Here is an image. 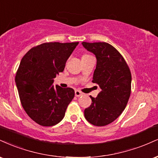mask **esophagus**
<instances>
[{
  "label": "esophagus",
  "mask_w": 158,
  "mask_h": 158,
  "mask_svg": "<svg viewBox=\"0 0 158 158\" xmlns=\"http://www.w3.org/2000/svg\"><path fill=\"white\" fill-rule=\"evenodd\" d=\"M75 96H77V97H79V96H82V93H81L80 91H79V90H76L75 91Z\"/></svg>",
  "instance_id": "esophagus-1"
}]
</instances>
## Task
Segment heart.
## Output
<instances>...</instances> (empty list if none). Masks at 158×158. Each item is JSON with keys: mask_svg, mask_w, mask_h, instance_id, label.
<instances>
[{"mask_svg": "<svg viewBox=\"0 0 158 158\" xmlns=\"http://www.w3.org/2000/svg\"><path fill=\"white\" fill-rule=\"evenodd\" d=\"M90 56V55H88V54H83L82 56H81V58L85 57V56Z\"/></svg>", "mask_w": 158, "mask_h": 158, "instance_id": "1", "label": "heart"}]
</instances>
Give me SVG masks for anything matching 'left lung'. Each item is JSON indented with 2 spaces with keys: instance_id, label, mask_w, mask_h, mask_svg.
Returning <instances> with one entry per match:
<instances>
[{
  "instance_id": "1",
  "label": "left lung",
  "mask_w": 158,
  "mask_h": 158,
  "mask_svg": "<svg viewBox=\"0 0 158 158\" xmlns=\"http://www.w3.org/2000/svg\"><path fill=\"white\" fill-rule=\"evenodd\" d=\"M81 44L96 55L97 64L92 82L101 89L97 97L90 96L92 103L85 110V117L94 126H106L126 107L131 94L130 69L122 55L109 43L82 42Z\"/></svg>"
}]
</instances>
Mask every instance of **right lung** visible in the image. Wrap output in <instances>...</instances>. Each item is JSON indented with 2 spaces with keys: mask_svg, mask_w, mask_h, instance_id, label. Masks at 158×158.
<instances>
[{
  "mask_svg": "<svg viewBox=\"0 0 158 158\" xmlns=\"http://www.w3.org/2000/svg\"><path fill=\"white\" fill-rule=\"evenodd\" d=\"M78 44L45 43L33 47L22 58L15 76L19 97L27 115L41 126L60 122L74 97L73 89L52 84Z\"/></svg>",
  "mask_w": 158,
  "mask_h": 158,
  "instance_id": "obj_1",
  "label": "right lung"
}]
</instances>
